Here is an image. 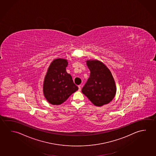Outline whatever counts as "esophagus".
Instances as JSON below:
<instances>
[{
    "label": "esophagus",
    "instance_id": "1",
    "mask_svg": "<svg viewBox=\"0 0 156 156\" xmlns=\"http://www.w3.org/2000/svg\"><path fill=\"white\" fill-rule=\"evenodd\" d=\"M81 87H82V85H79V86H78V87H79L78 91H80L81 90Z\"/></svg>",
    "mask_w": 156,
    "mask_h": 156
}]
</instances>
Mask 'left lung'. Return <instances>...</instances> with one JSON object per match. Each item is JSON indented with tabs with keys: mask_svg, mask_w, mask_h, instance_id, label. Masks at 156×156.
Here are the masks:
<instances>
[{
	"mask_svg": "<svg viewBox=\"0 0 156 156\" xmlns=\"http://www.w3.org/2000/svg\"><path fill=\"white\" fill-rule=\"evenodd\" d=\"M90 77L83 87L82 92L96 106L109 104L116 93V87L112 73L100 61L87 60Z\"/></svg>",
	"mask_w": 156,
	"mask_h": 156,
	"instance_id": "8db88e82",
	"label": "left lung"
}]
</instances>
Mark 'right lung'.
<instances>
[{
  "label": "right lung",
  "mask_w": 156,
  "mask_h": 156,
  "mask_svg": "<svg viewBox=\"0 0 156 156\" xmlns=\"http://www.w3.org/2000/svg\"><path fill=\"white\" fill-rule=\"evenodd\" d=\"M67 65L68 62L66 59H55L50 64L44 78V96L54 105L62 104L78 89L71 76L66 72Z\"/></svg>",
  "instance_id": "1"
}]
</instances>
